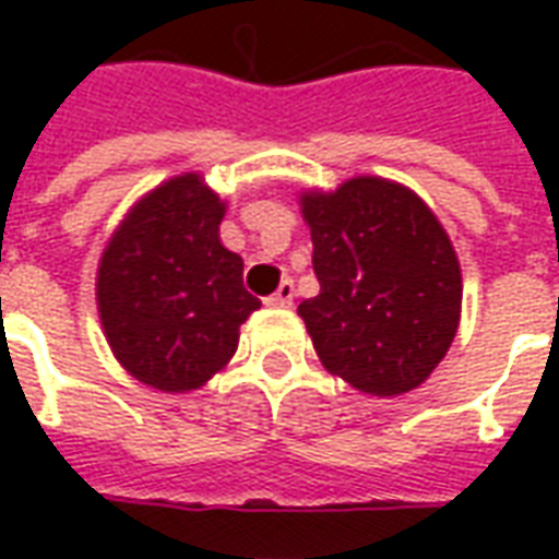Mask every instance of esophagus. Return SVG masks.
Returning <instances> with one entry per match:
<instances>
[{
	"mask_svg": "<svg viewBox=\"0 0 559 559\" xmlns=\"http://www.w3.org/2000/svg\"><path fill=\"white\" fill-rule=\"evenodd\" d=\"M293 296H296L293 281H281V287L269 296L266 305H272V308H287V305H293Z\"/></svg>",
	"mask_w": 559,
	"mask_h": 559,
	"instance_id": "obj_1",
	"label": "esophagus"
}]
</instances>
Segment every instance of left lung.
I'll return each instance as SVG.
<instances>
[{
  "mask_svg": "<svg viewBox=\"0 0 559 559\" xmlns=\"http://www.w3.org/2000/svg\"><path fill=\"white\" fill-rule=\"evenodd\" d=\"M299 206L320 281L299 317L323 368L374 399L421 386L461 323V263L443 224L383 176L311 188Z\"/></svg>",
  "mask_w": 559,
  "mask_h": 559,
  "instance_id": "1",
  "label": "left lung"
}]
</instances>
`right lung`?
<instances>
[{
  "label": "right lung",
  "instance_id": "right-lung-1",
  "mask_svg": "<svg viewBox=\"0 0 559 559\" xmlns=\"http://www.w3.org/2000/svg\"><path fill=\"white\" fill-rule=\"evenodd\" d=\"M227 203L200 173L173 176L128 209L98 260L104 338L128 374L191 392L230 362L239 326L260 308L242 257L221 242Z\"/></svg>",
  "mask_w": 559,
  "mask_h": 559
}]
</instances>
